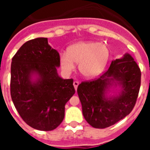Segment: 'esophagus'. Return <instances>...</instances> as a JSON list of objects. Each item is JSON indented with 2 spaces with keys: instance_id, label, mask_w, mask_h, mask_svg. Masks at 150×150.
Masks as SVG:
<instances>
[{
  "instance_id": "esophagus-1",
  "label": "esophagus",
  "mask_w": 150,
  "mask_h": 150,
  "mask_svg": "<svg viewBox=\"0 0 150 150\" xmlns=\"http://www.w3.org/2000/svg\"><path fill=\"white\" fill-rule=\"evenodd\" d=\"M78 86H79V82L74 81V88H75V90H76V89H77Z\"/></svg>"
}]
</instances>
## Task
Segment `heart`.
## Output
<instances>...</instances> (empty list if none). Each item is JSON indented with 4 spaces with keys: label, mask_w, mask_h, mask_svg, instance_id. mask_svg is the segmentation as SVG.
Returning <instances> with one entry per match:
<instances>
[{
    "label": "heart",
    "mask_w": 150,
    "mask_h": 150,
    "mask_svg": "<svg viewBox=\"0 0 150 150\" xmlns=\"http://www.w3.org/2000/svg\"><path fill=\"white\" fill-rule=\"evenodd\" d=\"M110 58V51L105 43L85 41L72 45L67 52L60 54V64L62 70L67 74L75 68L74 63L79 64L82 76L93 79L104 71Z\"/></svg>",
    "instance_id": "heart-1"
}]
</instances>
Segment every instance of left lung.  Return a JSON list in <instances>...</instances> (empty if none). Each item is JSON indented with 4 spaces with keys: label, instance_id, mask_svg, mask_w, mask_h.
<instances>
[{
    "label": "left lung",
    "instance_id": "left-lung-1",
    "mask_svg": "<svg viewBox=\"0 0 150 150\" xmlns=\"http://www.w3.org/2000/svg\"><path fill=\"white\" fill-rule=\"evenodd\" d=\"M140 76L137 64L125 53L112 61L99 78L80 83L77 93L87 122L95 128H105L128 116L138 96Z\"/></svg>",
    "mask_w": 150,
    "mask_h": 150
}]
</instances>
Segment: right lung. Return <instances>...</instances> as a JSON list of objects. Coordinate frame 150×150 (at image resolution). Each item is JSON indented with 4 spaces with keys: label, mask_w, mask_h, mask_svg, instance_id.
<instances>
[{
    "label": "right lung",
    "mask_w": 150,
    "mask_h": 150,
    "mask_svg": "<svg viewBox=\"0 0 150 150\" xmlns=\"http://www.w3.org/2000/svg\"><path fill=\"white\" fill-rule=\"evenodd\" d=\"M59 52L46 38L27 41L12 59L10 94L22 120L40 131L62 122L66 103L75 93L72 79L59 76Z\"/></svg>",
    "instance_id": "right-lung-1"
}]
</instances>
